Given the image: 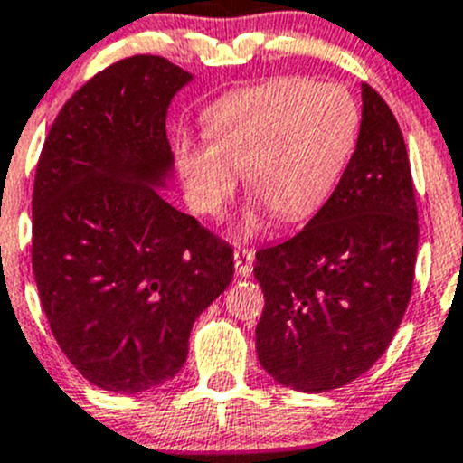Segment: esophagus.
Wrapping results in <instances>:
<instances>
[{"instance_id":"obj_1","label":"esophagus","mask_w":463,"mask_h":463,"mask_svg":"<svg viewBox=\"0 0 463 463\" xmlns=\"http://www.w3.org/2000/svg\"><path fill=\"white\" fill-rule=\"evenodd\" d=\"M252 261H255V250L252 248H235V272L241 279L252 275Z\"/></svg>"}]
</instances>
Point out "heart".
Here are the masks:
<instances>
[{"label":"heart","mask_w":463,"mask_h":463,"mask_svg":"<svg viewBox=\"0 0 463 463\" xmlns=\"http://www.w3.org/2000/svg\"><path fill=\"white\" fill-rule=\"evenodd\" d=\"M208 146L179 142L175 159L191 206L219 217L244 170L246 191L279 222L315 215L342 179L359 133V110L342 86L281 77L219 97L203 113ZM261 226L252 206L240 235Z\"/></svg>","instance_id":"heart-1"}]
</instances>
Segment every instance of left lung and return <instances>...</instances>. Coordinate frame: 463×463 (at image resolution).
<instances>
[{
    "label": "left lung",
    "mask_w": 463,
    "mask_h": 463,
    "mask_svg": "<svg viewBox=\"0 0 463 463\" xmlns=\"http://www.w3.org/2000/svg\"><path fill=\"white\" fill-rule=\"evenodd\" d=\"M357 148L337 188L295 237L257 250L264 290L257 357L275 382L328 392L386 353L415 279L417 202L399 124L362 86Z\"/></svg>",
    "instance_id": "8db88e82"
}]
</instances>
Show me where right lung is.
I'll return each mask as SVG.
<instances>
[{"mask_svg":"<svg viewBox=\"0 0 463 463\" xmlns=\"http://www.w3.org/2000/svg\"><path fill=\"white\" fill-rule=\"evenodd\" d=\"M191 72L115 61L52 121L33 188V272L48 326L90 383L121 395L182 371L194 319L231 284L232 248L155 188L173 170L168 104Z\"/></svg>","mask_w":463,"mask_h":463,"instance_id":"obj_1","label":"right lung"}]
</instances>
